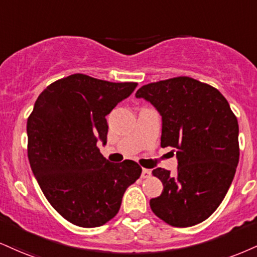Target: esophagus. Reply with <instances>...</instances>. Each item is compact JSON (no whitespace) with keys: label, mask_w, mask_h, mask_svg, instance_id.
<instances>
[{"label":"esophagus","mask_w":257,"mask_h":257,"mask_svg":"<svg viewBox=\"0 0 257 257\" xmlns=\"http://www.w3.org/2000/svg\"><path fill=\"white\" fill-rule=\"evenodd\" d=\"M151 176V170L148 169H142V174H141V177L142 178H148Z\"/></svg>","instance_id":"esophagus-1"}]
</instances>
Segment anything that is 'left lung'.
Returning a JSON list of instances; mask_svg holds the SVG:
<instances>
[{
	"instance_id": "obj_1",
	"label": "left lung",
	"mask_w": 257,
	"mask_h": 257,
	"mask_svg": "<svg viewBox=\"0 0 257 257\" xmlns=\"http://www.w3.org/2000/svg\"><path fill=\"white\" fill-rule=\"evenodd\" d=\"M162 116V147L175 148L177 174L152 171L164 185L150 201L157 217L175 227L206 220L226 195L239 160L238 120L220 92L189 76L147 83L138 89Z\"/></svg>"
}]
</instances>
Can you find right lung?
I'll return each mask as SVG.
<instances>
[{"mask_svg":"<svg viewBox=\"0 0 257 257\" xmlns=\"http://www.w3.org/2000/svg\"><path fill=\"white\" fill-rule=\"evenodd\" d=\"M137 82H110L73 74L49 85L27 119V156L46 200L72 224L97 227L118 213L126 188L141 175L133 160L110 163L105 116Z\"/></svg>","mask_w":257,"mask_h":257,"instance_id":"1","label":"right lung"}]
</instances>
